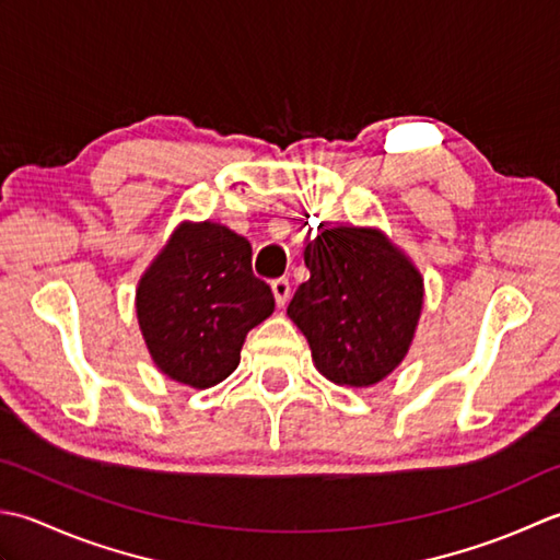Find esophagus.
Here are the masks:
<instances>
[{
  "mask_svg": "<svg viewBox=\"0 0 560 560\" xmlns=\"http://www.w3.org/2000/svg\"><path fill=\"white\" fill-rule=\"evenodd\" d=\"M272 294H276V302H278V306H284L288 304V300H290V280L288 278H278V280H272Z\"/></svg>",
  "mask_w": 560,
  "mask_h": 560,
  "instance_id": "esophagus-1",
  "label": "esophagus"
}]
</instances>
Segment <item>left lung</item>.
<instances>
[{
	"instance_id": "1",
	"label": "left lung",
	"mask_w": 560,
	"mask_h": 560,
	"mask_svg": "<svg viewBox=\"0 0 560 560\" xmlns=\"http://www.w3.org/2000/svg\"><path fill=\"white\" fill-rule=\"evenodd\" d=\"M310 280L288 316L314 368L338 386H372L408 355L423 314V276L376 226H322L304 248Z\"/></svg>"
}]
</instances>
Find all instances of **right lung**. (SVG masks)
<instances>
[{"mask_svg":"<svg viewBox=\"0 0 560 560\" xmlns=\"http://www.w3.org/2000/svg\"><path fill=\"white\" fill-rule=\"evenodd\" d=\"M276 310L250 244L220 222H180L142 272L135 312L156 370L210 389L242 360L246 334Z\"/></svg>","mask_w":560,"mask_h":560,"instance_id":"1","label":"right lung"}]
</instances>
